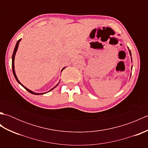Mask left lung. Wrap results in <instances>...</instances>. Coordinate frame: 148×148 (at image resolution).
Segmentation results:
<instances>
[{"label": "left lung", "instance_id": "left-lung-1", "mask_svg": "<svg viewBox=\"0 0 148 148\" xmlns=\"http://www.w3.org/2000/svg\"><path fill=\"white\" fill-rule=\"evenodd\" d=\"M128 51H129V53H130V55L132 56V54H131V51H130V50L129 49V48H128ZM131 61L132 62V57H131ZM131 74H132V73H131ZM131 74H130V76H131Z\"/></svg>", "mask_w": 148, "mask_h": 148}]
</instances>
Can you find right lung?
<instances>
[{
    "label": "right lung",
    "instance_id": "1",
    "mask_svg": "<svg viewBox=\"0 0 148 148\" xmlns=\"http://www.w3.org/2000/svg\"><path fill=\"white\" fill-rule=\"evenodd\" d=\"M21 39H19L18 41H17V42H16V46H15V48H14V51H13V53H12V72H13V74H14V77H15V79H16V81H18V83H19V84H20L21 85L23 86L25 89V90H27L28 92H30V93H32V94H34V95H42V94H45V93H48V92H50V91H51L53 89H54L55 87H56L58 86V84H59V83L56 84V85L55 86H54L53 88H51V90H50L49 92H46V93H36V92H32V91H31L30 90H29V89H28L27 88H26L25 86H23V84H22L20 82V81L18 80V77H17V76H16V73H15V70H14V58H15V55H16V51H17V50H18V46H19V43H20V42L21 41ZM65 68V67H64L62 69V71L64 70V69Z\"/></svg>",
    "mask_w": 148,
    "mask_h": 148
}]
</instances>
